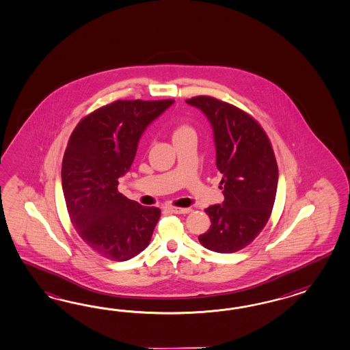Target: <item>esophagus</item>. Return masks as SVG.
<instances>
[{"mask_svg":"<svg viewBox=\"0 0 350 350\" xmlns=\"http://www.w3.org/2000/svg\"><path fill=\"white\" fill-rule=\"evenodd\" d=\"M168 210L173 214H189L191 213L189 208H168Z\"/></svg>","mask_w":350,"mask_h":350,"instance_id":"34e87169","label":"esophagus"}]
</instances>
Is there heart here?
<instances>
[{"label": "heart", "mask_w": 350, "mask_h": 350, "mask_svg": "<svg viewBox=\"0 0 350 350\" xmlns=\"http://www.w3.org/2000/svg\"><path fill=\"white\" fill-rule=\"evenodd\" d=\"M186 130H189L187 126H180V127H178V129H177V130L174 131V135H177V133H183V131H186Z\"/></svg>", "instance_id": "b5f03b06"}]
</instances>
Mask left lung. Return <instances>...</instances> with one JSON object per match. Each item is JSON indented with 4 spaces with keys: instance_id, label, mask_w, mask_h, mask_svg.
I'll use <instances>...</instances> for the list:
<instances>
[{
    "instance_id": "8db88e82",
    "label": "left lung",
    "mask_w": 350,
    "mask_h": 350,
    "mask_svg": "<svg viewBox=\"0 0 350 350\" xmlns=\"http://www.w3.org/2000/svg\"><path fill=\"white\" fill-rule=\"evenodd\" d=\"M196 107L211 124L217 168L223 174L221 205L205 208L211 226L200 243L219 254H233L261 233L274 206L278 164L269 137L255 120L232 104L200 95Z\"/></svg>"
}]
</instances>
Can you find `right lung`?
I'll list each match as a JSON object with an SVG mask.
<instances>
[{
	"mask_svg": "<svg viewBox=\"0 0 350 350\" xmlns=\"http://www.w3.org/2000/svg\"><path fill=\"white\" fill-rule=\"evenodd\" d=\"M174 100H117L86 116L71 135L62 161V191L76 232L96 254L127 261L150 242L161 208L118 192L146 127Z\"/></svg>",
	"mask_w": 350,
	"mask_h": 350,
	"instance_id": "add662e5",
	"label": "right lung"
}]
</instances>
